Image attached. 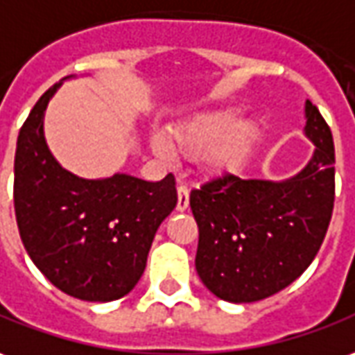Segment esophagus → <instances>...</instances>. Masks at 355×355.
<instances>
[{"instance_id": "1", "label": "esophagus", "mask_w": 355, "mask_h": 355, "mask_svg": "<svg viewBox=\"0 0 355 355\" xmlns=\"http://www.w3.org/2000/svg\"><path fill=\"white\" fill-rule=\"evenodd\" d=\"M189 207V191H187V187L180 183L178 185V205H175V210L178 212H183V210H187Z\"/></svg>"}]
</instances>
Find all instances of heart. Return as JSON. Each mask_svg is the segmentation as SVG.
Masks as SVG:
<instances>
[{"label": "heart", "mask_w": 355, "mask_h": 355, "mask_svg": "<svg viewBox=\"0 0 355 355\" xmlns=\"http://www.w3.org/2000/svg\"><path fill=\"white\" fill-rule=\"evenodd\" d=\"M261 135V121L251 114L238 116L236 107L205 110L168 125L164 135L150 139L153 153L162 160L173 156L197 158L212 178L239 172Z\"/></svg>", "instance_id": "obj_1"}]
</instances>
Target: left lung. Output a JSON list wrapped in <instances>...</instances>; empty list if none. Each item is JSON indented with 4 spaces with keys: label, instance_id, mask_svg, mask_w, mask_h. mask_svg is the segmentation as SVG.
Segmentation results:
<instances>
[{
    "label": "left lung",
    "instance_id": "1",
    "mask_svg": "<svg viewBox=\"0 0 355 355\" xmlns=\"http://www.w3.org/2000/svg\"><path fill=\"white\" fill-rule=\"evenodd\" d=\"M304 112L313 154L292 178L224 175L191 191L195 268L224 302L251 304L284 290L321 248L334 207V143L317 106L305 100Z\"/></svg>",
    "mask_w": 355,
    "mask_h": 355
}]
</instances>
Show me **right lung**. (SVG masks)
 Masks as SVG:
<instances>
[{
    "mask_svg": "<svg viewBox=\"0 0 355 355\" xmlns=\"http://www.w3.org/2000/svg\"><path fill=\"white\" fill-rule=\"evenodd\" d=\"M63 80L44 92L19 131L17 226L28 257L55 288L85 302H114L145 272L154 234L178 205L175 180H87L65 170L44 133L46 107Z\"/></svg>",
    "mask_w": 355,
    "mask_h": 355,
    "instance_id": "1",
    "label": "right lung"
}]
</instances>
